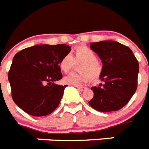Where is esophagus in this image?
I'll use <instances>...</instances> for the list:
<instances>
[{
    "label": "esophagus",
    "mask_w": 149,
    "mask_h": 149,
    "mask_svg": "<svg viewBox=\"0 0 149 149\" xmlns=\"http://www.w3.org/2000/svg\"><path fill=\"white\" fill-rule=\"evenodd\" d=\"M77 90H79V91H84V90H86L87 88H84V87H77Z\"/></svg>",
    "instance_id": "obj_1"
}]
</instances>
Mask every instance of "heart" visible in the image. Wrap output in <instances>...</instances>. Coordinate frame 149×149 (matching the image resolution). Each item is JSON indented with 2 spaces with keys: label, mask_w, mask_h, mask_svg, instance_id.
<instances>
[{
  "label": "heart",
  "mask_w": 149,
  "mask_h": 149,
  "mask_svg": "<svg viewBox=\"0 0 149 149\" xmlns=\"http://www.w3.org/2000/svg\"><path fill=\"white\" fill-rule=\"evenodd\" d=\"M79 73H73L63 79L65 84L78 86L92 80H97L103 72V65L97 59V54L87 45H81L74 49V55L69 54L64 55L58 63L60 70L64 73H68L80 64Z\"/></svg>",
  "instance_id": "1"
}]
</instances>
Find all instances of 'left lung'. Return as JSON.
<instances>
[{
  "mask_svg": "<svg viewBox=\"0 0 149 149\" xmlns=\"http://www.w3.org/2000/svg\"><path fill=\"white\" fill-rule=\"evenodd\" d=\"M90 48L101 59L103 72L100 79L104 81V84L92 87L94 97L88 104L100 112L120 110L128 104L137 89L138 61L130 48L118 42H91Z\"/></svg>",
  "mask_w": 149,
  "mask_h": 149,
  "instance_id": "left-lung-1",
  "label": "left lung"
}]
</instances>
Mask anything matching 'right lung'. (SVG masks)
<instances>
[{
    "mask_svg": "<svg viewBox=\"0 0 149 149\" xmlns=\"http://www.w3.org/2000/svg\"><path fill=\"white\" fill-rule=\"evenodd\" d=\"M72 50L65 44L37 45L17 52L8 80L13 101L33 116L49 115L58 107L66 85L55 84L62 78L58 63Z\"/></svg>",
    "mask_w": 149,
    "mask_h": 149,
    "instance_id": "obj_1",
    "label": "right lung"
}]
</instances>
